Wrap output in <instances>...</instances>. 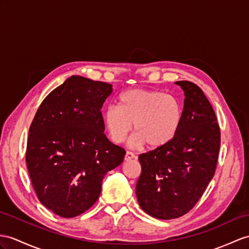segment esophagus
<instances>
[{
    "mask_svg": "<svg viewBox=\"0 0 249 249\" xmlns=\"http://www.w3.org/2000/svg\"><path fill=\"white\" fill-rule=\"evenodd\" d=\"M134 159H136V155L133 152H130V151H126L125 155H124V160H131Z\"/></svg>",
    "mask_w": 249,
    "mask_h": 249,
    "instance_id": "34e87169",
    "label": "esophagus"
}]
</instances>
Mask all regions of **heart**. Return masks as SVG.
I'll return each instance as SVG.
<instances>
[{
    "mask_svg": "<svg viewBox=\"0 0 249 249\" xmlns=\"http://www.w3.org/2000/svg\"><path fill=\"white\" fill-rule=\"evenodd\" d=\"M183 108L172 95L159 90L133 89L119 97L118 106H108L104 113L106 128L115 142L124 141L133 128L134 144L160 148L171 142L180 126Z\"/></svg>",
    "mask_w": 249,
    "mask_h": 249,
    "instance_id": "1",
    "label": "heart"
}]
</instances>
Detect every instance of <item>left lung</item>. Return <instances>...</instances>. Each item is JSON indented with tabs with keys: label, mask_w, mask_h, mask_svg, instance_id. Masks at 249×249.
<instances>
[{
	"label": "left lung",
	"mask_w": 249,
	"mask_h": 249,
	"mask_svg": "<svg viewBox=\"0 0 249 249\" xmlns=\"http://www.w3.org/2000/svg\"><path fill=\"white\" fill-rule=\"evenodd\" d=\"M185 92L183 118L171 142L139 155L142 173L136 184L139 206L160 220L177 219L201 198L215 172L221 131L202 89L177 81Z\"/></svg>",
	"instance_id": "left-lung-1"
}]
</instances>
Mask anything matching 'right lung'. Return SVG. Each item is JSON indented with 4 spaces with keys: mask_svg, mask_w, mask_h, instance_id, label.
<instances>
[{
    "mask_svg": "<svg viewBox=\"0 0 249 249\" xmlns=\"http://www.w3.org/2000/svg\"><path fill=\"white\" fill-rule=\"evenodd\" d=\"M112 86L71 76L42 101L30 124L26 163L39 201L74 217L99 198L106 174L124 160V148L105 135L101 107Z\"/></svg>",
    "mask_w": 249,
    "mask_h": 249,
    "instance_id": "obj_1",
    "label": "right lung"
}]
</instances>
